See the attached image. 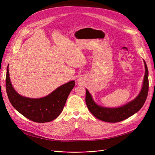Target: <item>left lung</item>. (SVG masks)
Here are the masks:
<instances>
[{
  "label": "left lung",
  "instance_id": "obj_1",
  "mask_svg": "<svg viewBox=\"0 0 155 155\" xmlns=\"http://www.w3.org/2000/svg\"><path fill=\"white\" fill-rule=\"evenodd\" d=\"M145 72L142 91L135 99L119 108H105L97 105L93 101L91 95L86 89L85 102L88 110L96 118L105 122L116 123L123 121L137 112L143 107L149 91L148 69L144 61Z\"/></svg>",
  "mask_w": 155,
  "mask_h": 155
}]
</instances>
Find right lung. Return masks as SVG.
Returning <instances> with one entry per match:
<instances>
[{"instance_id": "right-lung-1", "label": "right lung", "mask_w": 155, "mask_h": 155, "mask_svg": "<svg viewBox=\"0 0 155 155\" xmlns=\"http://www.w3.org/2000/svg\"><path fill=\"white\" fill-rule=\"evenodd\" d=\"M74 86L75 81H71L58 87L46 97L39 99L23 97L13 88L9 77L8 66L7 68L6 88L9 100L18 112L35 122H49L58 118Z\"/></svg>"}]
</instances>
